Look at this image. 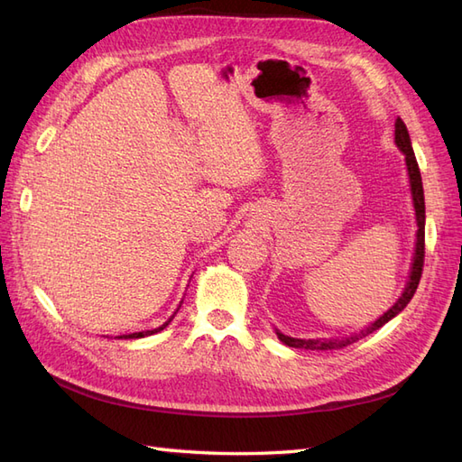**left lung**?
Instances as JSON below:
<instances>
[{
	"label": "left lung",
	"instance_id": "8db88e82",
	"mask_svg": "<svg viewBox=\"0 0 462 462\" xmlns=\"http://www.w3.org/2000/svg\"><path fill=\"white\" fill-rule=\"evenodd\" d=\"M396 144L398 149L406 154V164H408V174H410V184H411V196H413V208H415V219H418V243H415V254H413V264H411V274L408 280V286L403 290V294L398 298V301L373 325H368L366 329L358 331L351 337H341V339H294V337H288L284 333H278V339L286 343L288 346L296 348H310V351H337V348H343L346 345H353L356 341L365 339L366 335L374 333L380 329L382 325L388 323L392 318H396L398 313L408 306L410 300L413 298L415 290L421 280L423 273V261H425V198H423V184H421V172L418 161H415V154L411 149L410 133L403 125L402 119H396Z\"/></svg>",
	"mask_w": 462,
	"mask_h": 462
}]
</instances>
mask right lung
Here are the masks:
<instances>
[{
  "label": "right lung",
  "instance_id": "right-lung-1",
  "mask_svg": "<svg viewBox=\"0 0 462 462\" xmlns=\"http://www.w3.org/2000/svg\"><path fill=\"white\" fill-rule=\"evenodd\" d=\"M172 321V318L168 319L164 325H161L159 329H152V331H139V333H131V335H123V337H117V339H139V337H146V335H152V333H159V331H162L168 323Z\"/></svg>",
  "mask_w": 462,
  "mask_h": 462
}]
</instances>
